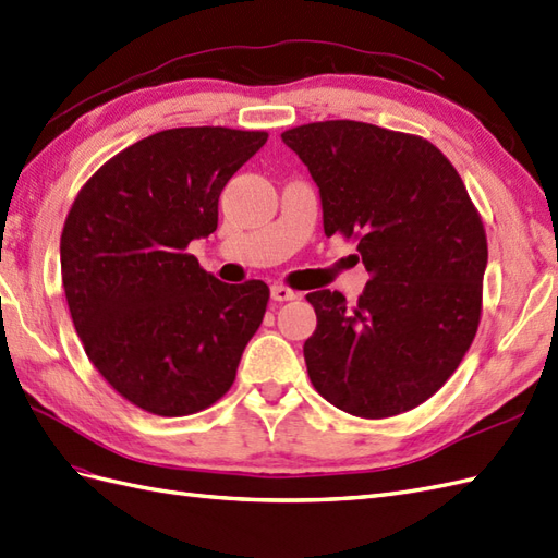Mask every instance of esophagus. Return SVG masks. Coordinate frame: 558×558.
<instances>
[{
    "label": "esophagus",
    "instance_id": "34e87169",
    "mask_svg": "<svg viewBox=\"0 0 558 558\" xmlns=\"http://www.w3.org/2000/svg\"><path fill=\"white\" fill-rule=\"evenodd\" d=\"M296 296L299 294L290 288H284V284H274V288H270V299H274V302H292Z\"/></svg>",
    "mask_w": 558,
    "mask_h": 558
}]
</instances>
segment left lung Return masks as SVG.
I'll return each mask as SVG.
<instances>
[{"label": "left lung", "instance_id": "1", "mask_svg": "<svg viewBox=\"0 0 558 558\" xmlns=\"http://www.w3.org/2000/svg\"><path fill=\"white\" fill-rule=\"evenodd\" d=\"M282 141L318 185L325 235L359 240L369 274L353 306L341 292L306 294L318 316L304 341L311 384L355 417L417 408L481 320L488 242L460 174L426 138L367 122H311Z\"/></svg>", "mask_w": 558, "mask_h": 558}]
</instances>
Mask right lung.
I'll use <instances>...</instances> for the list:
<instances>
[{
    "mask_svg": "<svg viewBox=\"0 0 558 558\" xmlns=\"http://www.w3.org/2000/svg\"><path fill=\"white\" fill-rule=\"evenodd\" d=\"M266 132L179 126L136 141L84 183L61 235L70 316L104 379L160 417L233 387L268 304L262 280L226 284L185 252L219 223V195Z\"/></svg>",
    "mask_w": 558,
    "mask_h": 558,
    "instance_id": "obj_1",
    "label": "right lung"
}]
</instances>
